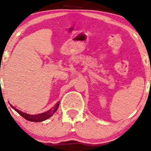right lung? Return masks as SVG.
I'll return each instance as SVG.
<instances>
[{
    "instance_id": "obj_1",
    "label": "right lung",
    "mask_w": 151,
    "mask_h": 151,
    "mask_svg": "<svg viewBox=\"0 0 151 151\" xmlns=\"http://www.w3.org/2000/svg\"><path fill=\"white\" fill-rule=\"evenodd\" d=\"M59 103H60V101L55 104V107L52 108L51 109H50V110L47 111V112H44V113L42 114H39V115H29V114L25 113V112L18 110L17 109H16L15 107L12 106V105H11V106H12V107L17 112H18L21 116L23 117V118H25V119H26L27 121H32V122H41V121H45V120L48 119L49 118H50V117L57 111L58 108L59 106Z\"/></svg>"
}]
</instances>
